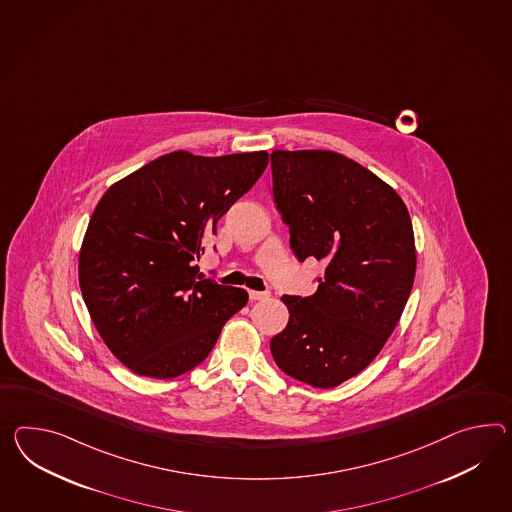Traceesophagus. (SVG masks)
<instances>
[{
  "instance_id": "34e87169",
  "label": "esophagus",
  "mask_w": 512,
  "mask_h": 512,
  "mask_svg": "<svg viewBox=\"0 0 512 512\" xmlns=\"http://www.w3.org/2000/svg\"><path fill=\"white\" fill-rule=\"evenodd\" d=\"M250 294V300H266V298H270V292H259V290H250L248 292Z\"/></svg>"
}]
</instances>
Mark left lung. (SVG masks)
Returning a JSON list of instances; mask_svg holds the SVG:
<instances>
[{"mask_svg": "<svg viewBox=\"0 0 512 512\" xmlns=\"http://www.w3.org/2000/svg\"><path fill=\"white\" fill-rule=\"evenodd\" d=\"M274 201L301 262L325 264L312 296H283L288 324L270 342L285 374L338 387L374 361L409 300L416 248L398 192L329 150H275Z\"/></svg>", "mask_w": 512, "mask_h": 512, "instance_id": "left-lung-1", "label": "left lung"}]
</instances>
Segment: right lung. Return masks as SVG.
Wrapping results in <instances>:
<instances>
[{"mask_svg":"<svg viewBox=\"0 0 512 512\" xmlns=\"http://www.w3.org/2000/svg\"><path fill=\"white\" fill-rule=\"evenodd\" d=\"M266 166V151H172L101 196L79 250V285L100 337L131 372L170 379L192 370L248 303L244 288L205 279L198 261Z\"/></svg>","mask_w":512,"mask_h":512,"instance_id":"add662e5","label":"right lung"}]
</instances>
